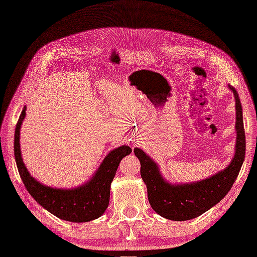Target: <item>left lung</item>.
<instances>
[{
	"label": "left lung",
	"mask_w": 257,
	"mask_h": 257,
	"mask_svg": "<svg viewBox=\"0 0 257 257\" xmlns=\"http://www.w3.org/2000/svg\"><path fill=\"white\" fill-rule=\"evenodd\" d=\"M236 100V151L230 164L205 180L188 184H170L162 177L155 162L139 148L134 153L141 161V175L147 185L148 199L155 212L173 221H188L205 213L230 191L243 164L245 133L242 107L234 87L228 84Z\"/></svg>",
	"instance_id": "obj_1"
}]
</instances>
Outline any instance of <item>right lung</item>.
Here are the masks:
<instances>
[{
  "instance_id": "1",
  "label": "right lung",
  "mask_w": 257,
  "mask_h": 257,
  "mask_svg": "<svg viewBox=\"0 0 257 257\" xmlns=\"http://www.w3.org/2000/svg\"><path fill=\"white\" fill-rule=\"evenodd\" d=\"M22 109L15 131V160L26 189L38 204L47 211L64 221L81 223L95 220L102 215L109 204L110 184L121 160L132 152L128 146H121L109 152L91 180L75 189L49 188L30 175L21 158L20 127L26 116Z\"/></svg>"
}]
</instances>
